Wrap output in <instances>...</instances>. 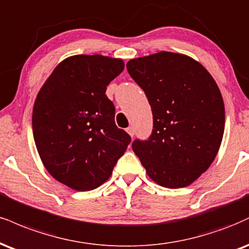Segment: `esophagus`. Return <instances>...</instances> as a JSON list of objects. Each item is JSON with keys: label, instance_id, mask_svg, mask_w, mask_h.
I'll use <instances>...</instances> for the list:
<instances>
[{"label": "esophagus", "instance_id": "1", "mask_svg": "<svg viewBox=\"0 0 249 249\" xmlns=\"http://www.w3.org/2000/svg\"><path fill=\"white\" fill-rule=\"evenodd\" d=\"M126 132L130 134L131 137H133L134 136V128L132 127V126H128L127 128H126Z\"/></svg>", "mask_w": 249, "mask_h": 249}]
</instances>
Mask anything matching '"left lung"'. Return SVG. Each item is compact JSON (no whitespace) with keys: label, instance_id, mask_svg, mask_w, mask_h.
Listing matches in <instances>:
<instances>
[{"label":"left lung","instance_id":"left-lung-1","mask_svg":"<svg viewBox=\"0 0 249 249\" xmlns=\"http://www.w3.org/2000/svg\"><path fill=\"white\" fill-rule=\"evenodd\" d=\"M131 77L153 113L147 140L132 149L147 175L172 189L193 183L213 162L225 127V107L211 74L190 56L173 52L132 59Z\"/></svg>","mask_w":249,"mask_h":249}]
</instances>
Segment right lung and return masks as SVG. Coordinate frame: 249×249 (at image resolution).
Segmentation results:
<instances>
[{"label":"right lung","mask_w":249,"mask_h":249,"mask_svg":"<svg viewBox=\"0 0 249 249\" xmlns=\"http://www.w3.org/2000/svg\"><path fill=\"white\" fill-rule=\"evenodd\" d=\"M124 70L122 59L73 55L56 66L39 90L32 130L45 168L77 191L96 189L112 174L131 137L115 123L107 87Z\"/></svg>","instance_id":"1"}]
</instances>
